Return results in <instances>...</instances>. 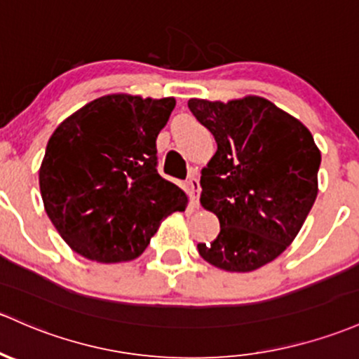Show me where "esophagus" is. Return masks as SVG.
Wrapping results in <instances>:
<instances>
[{
    "label": "esophagus",
    "mask_w": 359,
    "mask_h": 359,
    "mask_svg": "<svg viewBox=\"0 0 359 359\" xmlns=\"http://www.w3.org/2000/svg\"><path fill=\"white\" fill-rule=\"evenodd\" d=\"M187 184H188V191H190L191 205L198 207L200 205V181L196 178L195 172H191L190 178L187 181Z\"/></svg>",
    "instance_id": "esophagus-1"
}]
</instances>
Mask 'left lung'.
<instances>
[{
  "instance_id": "obj_1",
  "label": "left lung",
  "mask_w": 359,
  "mask_h": 359,
  "mask_svg": "<svg viewBox=\"0 0 359 359\" xmlns=\"http://www.w3.org/2000/svg\"><path fill=\"white\" fill-rule=\"evenodd\" d=\"M188 107L217 142L200 178V202L221 231L196 248L219 269L255 271L302 229L318 194L320 150L302 121L264 97L190 99Z\"/></svg>"
}]
</instances>
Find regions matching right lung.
Here are the masks:
<instances>
[{
    "mask_svg": "<svg viewBox=\"0 0 359 359\" xmlns=\"http://www.w3.org/2000/svg\"><path fill=\"white\" fill-rule=\"evenodd\" d=\"M176 101L111 94L88 102L51 135L39 171L42 202L65 241L102 264L133 260L161 221L187 209L157 172V135Z\"/></svg>",
    "mask_w": 359,
    "mask_h": 359,
    "instance_id": "add662e5",
    "label": "right lung"
}]
</instances>
